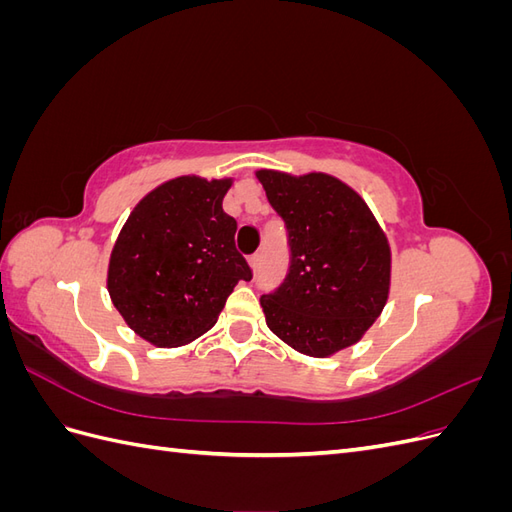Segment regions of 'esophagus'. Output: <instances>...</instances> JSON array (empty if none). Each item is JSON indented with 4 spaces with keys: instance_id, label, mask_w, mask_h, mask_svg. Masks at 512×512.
<instances>
[{
    "instance_id": "esophagus-1",
    "label": "esophagus",
    "mask_w": 512,
    "mask_h": 512,
    "mask_svg": "<svg viewBox=\"0 0 512 512\" xmlns=\"http://www.w3.org/2000/svg\"><path fill=\"white\" fill-rule=\"evenodd\" d=\"M260 260H262L260 254H252L250 258H247V262H250V269H252L254 273L260 269Z\"/></svg>"
}]
</instances>
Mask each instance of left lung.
I'll list each match as a JSON object with an SVG mask.
<instances>
[{"mask_svg":"<svg viewBox=\"0 0 512 512\" xmlns=\"http://www.w3.org/2000/svg\"><path fill=\"white\" fill-rule=\"evenodd\" d=\"M284 220L290 269L260 305L267 327L301 354L324 359L359 342L391 290V245L365 200L327 173L256 170Z\"/></svg>","mask_w":512,"mask_h":512,"instance_id":"left-lung-1","label":"left lung"}]
</instances>
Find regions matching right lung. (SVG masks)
Returning <instances> with one entry per match:
<instances>
[{
    "mask_svg": "<svg viewBox=\"0 0 512 512\" xmlns=\"http://www.w3.org/2000/svg\"><path fill=\"white\" fill-rule=\"evenodd\" d=\"M232 179L183 175L141 198L108 260L106 288L128 327L158 348L207 333L239 280L252 271L222 209Z\"/></svg>",
    "mask_w": 512,
    "mask_h": 512,
    "instance_id": "right-lung-1",
    "label": "right lung"
}]
</instances>
